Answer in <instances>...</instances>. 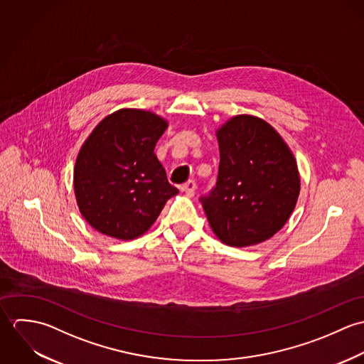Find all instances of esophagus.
I'll list each match as a JSON object with an SVG mask.
<instances>
[{"instance_id": "1", "label": "esophagus", "mask_w": 364, "mask_h": 364, "mask_svg": "<svg viewBox=\"0 0 364 364\" xmlns=\"http://www.w3.org/2000/svg\"><path fill=\"white\" fill-rule=\"evenodd\" d=\"M195 189H196V183L193 181H188L183 186H182V191L186 193V196L192 198L195 195Z\"/></svg>"}]
</instances>
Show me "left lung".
Wrapping results in <instances>:
<instances>
[{
	"label": "left lung",
	"mask_w": 364,
	"mask_h": 364,
	"mask_svg": "<svg viewBox=\"0 0 364 364\" xmlns=\"http://www.w3.org/2000/svg\"><path fill=\"white\" fill-rule=\"evenodd\" d=\"M217 140V182L200 198L210 227L230 247L263 242L296 208L300 175L294 156L267 122L251 114L230 119Z\"/></svg>",
	"instance_id": "1"
}]
</instances>
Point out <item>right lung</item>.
I'll return each mask as SVG.
<instances>
[{"label":"right lung","instance_id":"right-lung-1","mask_svg":"<svg viewBox=\"0 0 364 364\" xmlns=\"http://www.w3.org/2000/svg\"><path fill=\"white\" fill-rule=\"evenodd\" d=\"M166 127L153 112L120 109L85 140L75 161L74 192L81 214L97 231L134 240L178 193L154 154Z\"/></svg>","mask_w":364,"mask_h":364}]
</instances>
